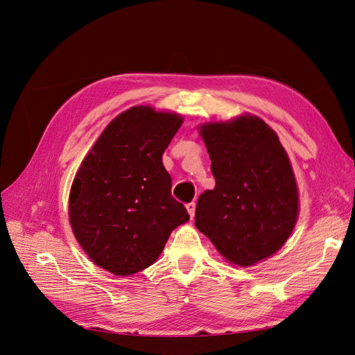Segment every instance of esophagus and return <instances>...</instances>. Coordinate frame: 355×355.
Here are the masks:
<instances>
[{"label":"esophagus","mask_w":355,"mask_h":355,"mask_svg":"<svg viewBox=\"0 0 355 355\" xmlns=\"http://www.w3.org/2000/svg\"><path fill=\"white\" fill-rule=\"evenodd\" d=\"M187 210H188V213H189L191 219L194 218V214H196V202H194V201H192V202H188V204H187Z\"/></svg>","instance_id":"34e87169"}]
</instances>
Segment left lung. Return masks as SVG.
<instances>
[{
  "label": "left lung",
  "instance_id": "1",
  "mask_svg": "<svg viewBox=\"0 0 355 355\" xmlns=\"http://www.w3.org/2000/svg\"><path fill=\"white\" fill-rule=\"evenodd\" d=\"M214 189L204 191L196 227L239 266L266 259L292 234L299 213L296 179L277 133L259 116L200 125Z\"/></svg>",
  "mask_w": 355,
  "mask_h": 355
}]
</instances>
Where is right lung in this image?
<instances>
[{
  "label": "right lung",
  "mask_w": 355,
  "mask_h": 355,
  "mask_svg": "<svg viewBox=\"0 0 355 355\" xmlns=\"http://www.w3.org/2000/svg\"><path fill=\"white\" fill-rule=\"evenodd\" d=\"M184 123L179 114L133 106L106 125L72 182L69 222L90 259L115 275L153 265L189 220L171 197L163 153Z\"/></svg>",
  "instance_id": "right-lung-1"
}]
</instances>
